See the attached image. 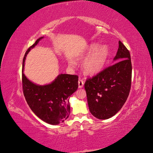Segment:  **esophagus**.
<instances>
[{"label":"esophagus","instance_id":"obj_1","mask_svg":"<svg viewBox=\"0 0 153 153\" xmlns=\"http://www.w3.org/2000/svg\"><path fill=\"white\" fill-rule=\"evenodd\" d=\"M84 80L81 79V78H79V80H78V87L82 88L83 86H84Z\"/></svg>","mask_w":153,"mask_h":153}]
</instances>
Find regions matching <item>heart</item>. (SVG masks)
Returning a JSON list of instances; mask_svg holds the SVG:
<instances>
[{
  "label": "heart",
  "mask_w": 153,
  "mask_h": 153,
  "mask_svg": "<svg viewBox=\"0 0 153 153\" xmlns=\"http://www.w3.org/2000/svg\"><path fill=\"white\" fill-rule=\"evenodd\" d=\"M98 45L93 44L91 45L87 50V54L93 53L89 55L83 62V70L87 74H94L99 72L103 68L108 57V49L106 46H101L98 48ZM69 64L73 66L75 62L69 61Z\"/></svg>",
  "instance_id": "obj_1"
}]
</instances>
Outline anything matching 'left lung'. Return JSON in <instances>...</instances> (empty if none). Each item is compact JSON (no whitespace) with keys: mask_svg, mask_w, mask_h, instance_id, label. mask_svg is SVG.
<instances>
[{"mask_svg":"<svg viewBox=\"0 0 153 153\" xmlns=\"http://www.w3.org/2000/svg\"><path fill=\"white\" fill-rule=\"evenodd\" d=\"M114 60L117 62L88 78L84 84L90 112L99 119H107L116 114L126 102L131 89V56L121 41Z\"/></svg>","mask_w":153,"mask_h":153,"instance_id":"left-lung-1","label":"left lung"}]
</instances>
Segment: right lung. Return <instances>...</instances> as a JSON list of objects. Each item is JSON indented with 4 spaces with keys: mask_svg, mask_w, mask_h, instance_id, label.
Listing matches in <instances>:
<instances>
[{
    "mask_svg": "<svg viewBox=\"0 0 153 153\" xmlns=\"http://www.w3.org/2000/svg\"><path fill=\"white\" fill-rule=\"evenodd\" d=\"M41 37L26 51L22 64V88L27 104L37 116L47 123H63L70 114L69 97L78 87V76L61 74L50 84L38 85L29 80L23 73L27 54L38 43Z\"/></svg>",
    "mask_w": 153,
    "mask_h": 153,
    "instance_id": "1",
    "label": "right lung"
}]
</instances>
